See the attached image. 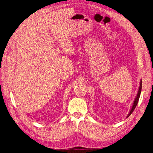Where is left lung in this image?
Instances as JSON below:
<instances>
[{
  "instance_id": "8db88e82",
  "label": "left lung",
  "mask_w": 153,
  "mask_h": 153,
  "mask_svg": "<svg viewBox=\"0 0 153 153\" xmlns=\"http://www.w3.org/2000/svg\"><path fill=\"white\" fill-rule=\"evenodd\" d=\"M141 87H142V81L141 80V82H140V87H139V91H138V94H137V95H136V99H135V100H134V101L133 105V107H132V108H131V110H130V114L128 115L127 117H129V116H130V115L133 113V111H134V108H136V105H137L138 102V100H139V99H140V97L141 92Z\"/></svg>"
}]
</instances>
